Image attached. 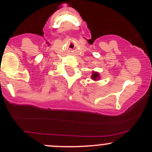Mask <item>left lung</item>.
<instances>
[{
  "label": "left lung",
  "mask_w": 152,
  "mask_h": 152,
  "mask_svg": "<svg viewBox=\"0 0 152 152\" xmlns=\"http://www.w3.org/2000/svg\"><path fill=\"white\" fill-rule=\"evenodd\" d=\"M91 78L93 80H94V81H96V80H98L99 78V73L93 72V74H92V76H91Z\"/></svg>",
  "instance_id": "8db88e82"
}]
</instances>
